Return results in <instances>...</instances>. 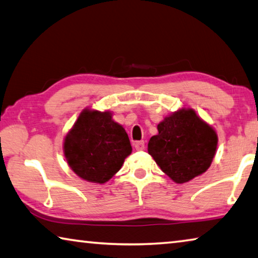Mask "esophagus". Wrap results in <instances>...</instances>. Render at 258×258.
Instances as JSON below:
<instances>
[{
	"mask_svg": "<svg viewBox=\"0 0 258 258\" xmlns=\"http://www.w3.org/2000/svg\"><path fill=\"white\" fill-rule=\"evenodd\" d=\"M134 146H135V148H136L137 151H143L144 148H145V143H144V141L136 142V143L134 144Z\"/></svg>",
	"mask_w": 258,
	"mask_h": 258,
	"instance_id": "1",
	"label": "esophagus"
}]
</instances>
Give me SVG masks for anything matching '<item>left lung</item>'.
I'll return each mask as SVG.
<instances>
[{
    "instance_id": "8db88e82",
    "label": "left lung",
    "mask_w": 258,
    "mask_h": 258,
    "mask_svg": "<svg viewBox=\"0 0 258 258\" xmlns=\"http://www.w3.org/2000/svg\"><path fill=\"white\" fill-rule=\"evenodd\" d=\"M157 130L147 151L170 179L184 183L206 172L215 156L218 135L192 108L171 113L157 124Z\"/></svg>"
}]
</instances>
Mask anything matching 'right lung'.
I'll return each mask as SVG.
<instances>
[{
  "label": "right lung",
  "mask_w": 258,
  "mask_h": 258,
  "mask_svg": "<svg viewBox=\"0 0 258 258\" xmlns=\"http://www.w3.org/2000/svg\"><path fill=\"white\" fill-rule=\"evenodd\" d=\"M132 145L112 112L85 108L63 142L68 165L88 182L105 183L121 169Z\"/></svg>",
  "instance_id": "add662e5"
}]
</instances>
